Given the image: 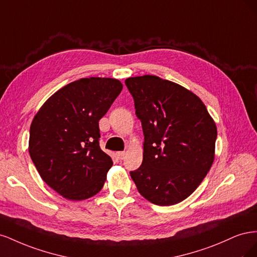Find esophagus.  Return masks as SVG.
Masks as SVG:
<instances>
[{"label":"esophagus","instance_id":"34e87169","mask_svg":"<svg viewBox=\"0 0 257 257\" xmlns=\"http://www.w3.org/2000/svg\"><path fill=\"white\" fill-rule=\"evenodd\" d=\"M125 157H126V153L124 152V151L116 152V158H118L119 160H123V159H125Z\"/></svg>","mask_w":257,"mask_h":257}]
</instances>
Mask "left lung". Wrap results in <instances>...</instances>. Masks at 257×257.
<instances>
[{"label":"left lung","mask_w":257,"mask_h":257,"mask_svg":"<svg viewBox=\"0 0 257 257\" xmlns=\"http://www.w3.org/2000/svg\"><path fill=\"white\" fill-rule=\"evenodd\" d=\"M125 84L145 136L143 163L131 177L151 203H180L212 165L215 123L201 99L175 82L145 75L131 77Z\"/></svg>","instance_id":"obj_1"}]
</instances>
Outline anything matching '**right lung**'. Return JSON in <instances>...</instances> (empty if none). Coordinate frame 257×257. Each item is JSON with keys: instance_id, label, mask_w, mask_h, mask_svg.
Returning <instances> with one entry per match:
<instances>
[{"instance_id": "1", "label": "right lung", "mask_w": 257, "mask_h": 257, "mask_svg": "<svg viewBox=\"0 0 257 257\" xmlns=\"http://www.w3.org/2000/svg\"><path fill=\"white\" fill-rule=\"evenodd\" d=\"M122 88L112 78L76 80L54 93L34 116L30 157L43 180L66 199H87L102 190L112 160L99 147L98 121Z\"/></svg>"}]
</instances>
